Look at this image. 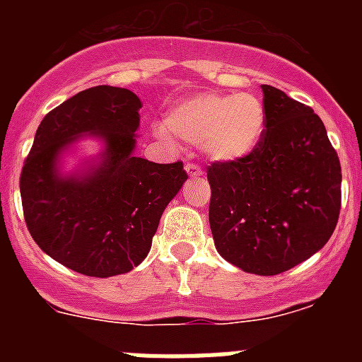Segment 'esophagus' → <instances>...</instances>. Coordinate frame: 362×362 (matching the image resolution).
Wrapping results in <instances>:
<instances>
[{
  "label": "esophagus",
  "mask_w": 362,
  "mask_h": 362,
  "mask_svg": "<svg viewBox=\"0 0 362 362\" xmlns=\"http://www.w3.org/2000/svg\"><path fill=\"white\" fill-rule=\"evenodd\" d=\"M185 170H187V174L192 175V177L203 175V168H201L199 165H196V163H187V165H185Z\"/></svg>",
  "instance_id": "34e87169"
}]
</instances>
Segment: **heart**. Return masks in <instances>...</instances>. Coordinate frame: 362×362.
I'll use <instances>...</instances> for the list:
<instances>
[{
    "label": "heart",
    "mask_w": 362,
    "mask_h": 362,
    "mask_svg": "<svg viewBox=\"0 0 362 362\" xmlns=\"http://www.w3.org/2000/svg\"><path fill=\"white\" fill-rule=\"evenodd\" d=\"M267 114L254 94H197L168 110L163 139L177 137L197 145L214 161H238L257 148Z\"/></svg>",
    "instance_id": "b5f03b06"
}]
</instances>
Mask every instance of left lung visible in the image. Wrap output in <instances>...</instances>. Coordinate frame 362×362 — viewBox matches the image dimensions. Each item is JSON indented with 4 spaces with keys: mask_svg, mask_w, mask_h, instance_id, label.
I'll use <instances>...</instances> for the list:
<instances>
[{
    "mask_svg": "<svg viewBox=\"0 0 362 362\" xmlns=\"http://www.w3.org/2000/svg\"><path fill=\"white\" fill-rule=\"evenodd\" d=\"M267 114L257 148L206 168L209 219L228 263L277 276L312 257L334 233L341 210V163L321 117L263 85Z\"/></svg>",
    "mask_w": 362,
    "mask_h": 362,
    "instance_id": "obj_1",
    "label": "left lung"
}]
</instances>
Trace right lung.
Listing matches in <instances>:
<instances>
[{
	"mask_svg": "<svg viewBox=\"0 0 362 362\" xmlns=\"http://www.w3.org/2000/svg\"><path fill=\"white\" fill-rule=\"evenodd\" d=\"M139 108L127 88H86L43 117L23 163L19 190L32 239L83 276L112 277L141 263L166 204L188 177L181 161L134 156ZM81 133L107 143L105 161L83 180L62 178L57 153Z\"/></svg>",
	"mask_w": 362,
	"mask_h": 362,
	"instance_id": "1",
	"label": "right lung"
}]
</instances>
